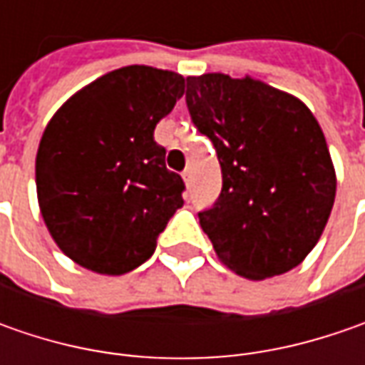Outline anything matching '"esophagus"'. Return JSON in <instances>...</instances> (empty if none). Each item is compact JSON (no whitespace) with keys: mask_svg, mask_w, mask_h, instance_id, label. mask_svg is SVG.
<instances>
[{"mask_svg":"<svg viewBox=\"0 0 365 365\" xmlns=\"http://www.w3.org/2000/svg\"><path fill=\"white\" fill-rule=\"evenodd\" d=\"M182 178H185V182H187V187H189L190 182H192V170H190V168H187V170L182 173Z\"/></svg>","mask_w":365,"mask_h":365,"instance_id":"1","label":"esophagus"}]
</instances>
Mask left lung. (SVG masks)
Here are the masks:
<instances>
[{"label":"left lung","instance_id":"obj_1","mask_svg":"<svg viewBox=\"0 0 365 365\" xmlns=\"http://www.w3.org/2000/svg\"><path fill=\"white\" fill-rule=\"evenodd\" d=\"M187 107L217 152L223 187L199 213L217 258L250 280L299 266L327 225L335 168L297 97L256 78L187 77Z\"/></svg>","mask_w":365,"mask_h":365}]
</instances>
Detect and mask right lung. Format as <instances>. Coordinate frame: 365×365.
Here are the masks:
<instances>
[{
	"mask_svg": "<svg viewBox=\"0 0 365 365\" xmlns=\"http://www.w3.org/2000/svg\"><path fill=\"white\" fill-rule=\"evenodd\" d=\"M182 93V75L133 64L93 81L48 121L36 154L38 205L78 266L111 276L138 268L182 207L185 182L154 140Z\"/></svg>",
	"mask_w": 365,
	"mask_h": 365,
	"instance_id": "right-lung-1",
	"label": "right lung"
}]
</instances>
